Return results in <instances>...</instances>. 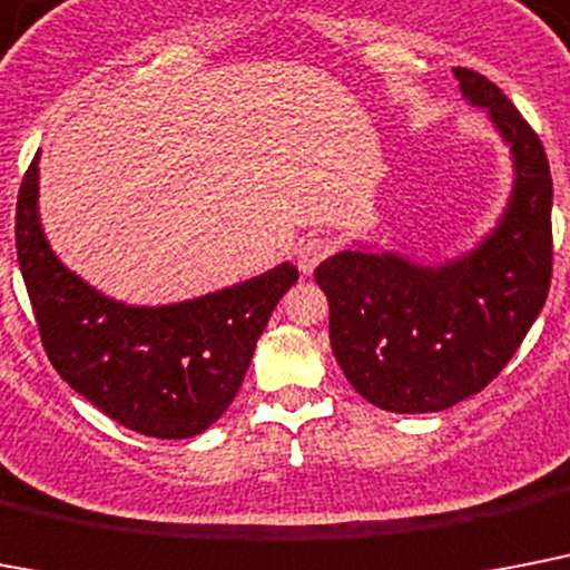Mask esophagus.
<instances>
[{"mask_svg":"<svg viewBox=\"0 0 570 570\" xmlns=\"http://www.w3.org/2000/svg\"><path fill=\"white\" fill-rule=\"evenodd\" d=\"M295 254H298V269L304 272V275H309V272L316 269L318 263L331 257L333 243L325 237H307V239H301Z\"/></svg>","mask_w":570,"mask_h":570,"instance_id":"34e87169","label":"esophagus"}]
</instances>
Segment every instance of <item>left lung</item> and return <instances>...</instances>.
Masks as SVG:
<instances>
[{
  "instance_id": "8db88e82",
  "label": "left lung",
  "mask_w": 570,
  "mask_h": 570,
  "mask_svg": "<svg viewBox=\"0 0 570 570\" xmlns=\"http://www.w3.org/2000/svg\"><path fill=\"white\" fill-rule=\"evenodd\" d=\"M453 76L512 151L515 180L501 222L478 248L439 266L348 248L313 272L331 304L333 357L368 404L390 413H439L485 390L550 289L553 180L544 146L501 87L465 67Z\"/></svg>"
}]
</instances>
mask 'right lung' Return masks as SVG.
Returning a JSON list of instances; mask_svg holds the SVG:
<instances>
[{"mask_svg":"<svg viewBox=\"0 0 570 570\" xmlns=\"http://www.w3.org/2000/svg\"><path fill=\"white\" fill-rule=\"evenodd\" d=\"M37 160L17 198V261L55 372L122 428L155 439L205 433L237 397L293 263L202 298L131 307L69 272L37 213Z\"/></svg>","mask_w":570,"mask_h":570,"instance_id":"right-lung-1","label":"right lung"}]
</instances>
